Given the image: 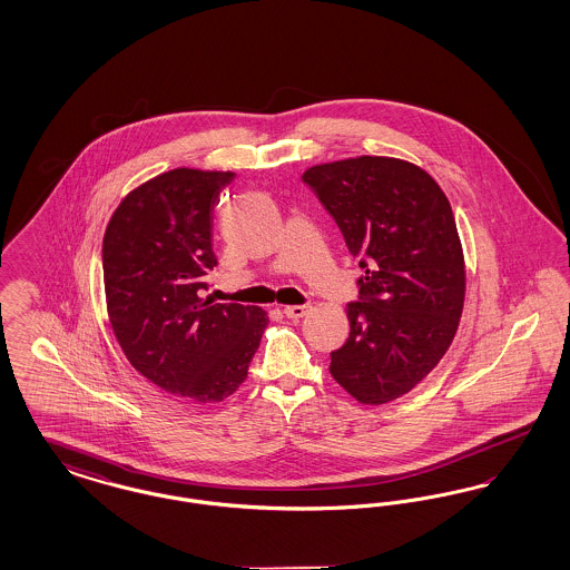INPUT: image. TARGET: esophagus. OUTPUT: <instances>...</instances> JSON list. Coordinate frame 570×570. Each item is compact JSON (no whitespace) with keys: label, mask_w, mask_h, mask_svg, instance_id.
<instances>
[{"label":"esophagus","mask_w":570,"mask_h":570,"mask_svg":"<svg viewBox=\"0 0 570 570\" xmlns=\"http://www.w3.org/2000/svg\"><path fill=\"white\" fill-rule=\"evenodd\" d=\"M307 312H309V305H288V307H284V316L293 318V321L303 318Z\"/></svg>","instance_id":"obj_1"}]
</instances>
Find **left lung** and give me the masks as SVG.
<instances>
[{
  "instance_id": "1",
  "label": "left lung",
  "mask_w": 570,
  "mask_h": 570,
  "mask_svg": "<svg viewBox=\"0 0 570 570\" xmlns=\"http://www.w3.org/2000/svg\"><path fill=\"white\" fill-rule=\"evenodd\" d=\"M301 179L363 269L331 376L361 404L391 402L434 370L460 325L465 272L453 209L423 168L395 158L321 164Z\"/></svg>"
}]
</instances>
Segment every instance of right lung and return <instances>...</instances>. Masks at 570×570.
Instances as JSON below:
<instances>
[{"instance_id": "1", "label": "right lung", "mask_w": 570, "mask_h": 570, "mask_svg": "<svg viewBox=\"0 0 570 570\" xmlns=\"http://www.w3.org/2000/svg\"><path fill=\"white\" fill-rule=\"evenodd\" d=\"M235 173L175 168L142 184L102 242L110 325L147 380L194 404L222 402L247 379L267 316L203 298L217 265L214 209Z\"/></svg>"}]
</instances>
